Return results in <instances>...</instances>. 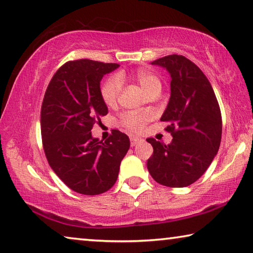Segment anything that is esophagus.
I'll return each instance as SVG.
<instances>
[{"label":"esophagus","mask_w":253,"mask_h":253,"mask_svg":"<svg viewBox=\"0 0 253 253\" xmlns=\"http://www.w3.org/2000/svg\"><path fill=\"white\" fill-rule=\"evenodd\" d=\"M130 146H135L136 144H138L139 142L142 141V138H138V137H134V136H130Z\"/></svg>","instance_id":"1"}]
</instances>
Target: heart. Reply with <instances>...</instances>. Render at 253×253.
Returning a JSON list of instances; mask_svg holds the SVG:
<instances>
[{
	"label": "heart",
	"instance_id": "1",
	"mask_svg": "<svg viewBox=\"0 0 253 253\" xmlns=\"http://www.w3.org/2000/svg\"><path fill=\"white\" fill-rule=\"evenodd\" d=\"M126 78L130 79L131 81L136 82L142 86V89L150 95H158L162 89V82L158 75L151 70L142 67L130 73H124L120 72L118 75H111L107 78L100 87V93L103 102L108 107L115 106L118 102V99L122 93V81ZM150 119L147 114H138V112H125L120 116L119 123L127 130L133 133H139L144 129L146 123Z\"/></svg>",
	"mask_w": 253,
	"mask_h": 253
}]
</instances>
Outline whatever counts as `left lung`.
<instances>
[{
    "mask_svg": "<svg viewBox=\"0 0 253 253\" xmlns=\"http://www.w3.org/2000/svg\"><path fill=\"white\" fill-rule=\"evenodd\" d=\"M171 75V97L161 117L172 142L154 138L147 169L156 182L187 187L198 180L217 154L222 138V115L210 81L202 70L182 55H168L152 62Z\"/></svg>",
    "mask_w": 253,
    "mask_h": 253,
    "instance_id": "left-lung-1",
    "label": "left lung"
}]
</instances>
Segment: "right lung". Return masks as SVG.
Listing matches in <instances>:
<instances>
[{
	"label": "right lung",
	"instance_id": "right-lung-1",
	"mask_svg": "<svg viewBox=\"0 0 253 253\" xmlns=\"http://www.w3.org/2000/svg\"><path fill=\"white\" fill-rule=\"evenodd\" d=\"M118 66L91 59L66 62L43 95L40 128L47 161L58 178L79 194L109 190L129 148L128 136L117 129L105 142L91 135L94 124L108 114L100 81Z\"/></svg>",
	"mask_w": 253,
	"mask_h": 253
}]
</instances>
